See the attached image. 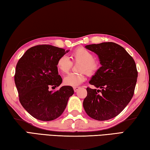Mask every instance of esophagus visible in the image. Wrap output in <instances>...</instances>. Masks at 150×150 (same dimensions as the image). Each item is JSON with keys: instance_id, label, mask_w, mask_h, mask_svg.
<instances>
[{"instance_id": "1", "label": "esophagus", "mask_w": 150, "mask_h": 150, "mask_svg": "<svg viewBox=\"0 0 150 150\" xmlns=\"http://www.w3.org/2000/svg\"><path fill=\"white\" fill-rule=\"evenodd\" d=\"M80 88V87H77V86H76V87H73V89H74V91L75 92H77V91Z\"/></svg>"}]
</instances>
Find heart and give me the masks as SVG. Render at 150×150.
I'll return each mask as SVG.
<instances>
[{
    "label": "heart",
    "mask_w": 150,
    "mask_h": 150,
    "mask_svg": "<svg viewBox=\"0 0 150 150\" xmlns=\"http://www.w3.org/2000/svg\"><path fill=\"white\" fill-rule=\"evenodd\" d=\"M72 56L76 62H81L79 71H85L88 75H93L98 69V63L95 61V56L90 51L84 47H79L73 52ZM57 67L61 72L67 73L72 67V62L67 55H63L57 62ZM86 79L84 71L80 73H70L64 77L66 85L76 87L81 85Z\"/></svg>",
    "instance_id": "obj_1"
}]
</instances>
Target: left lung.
Returning <instances> with one entry per match:
<instances>
[{
	"label": "left lung",
	"instance_id": "8db88e82",
	"mask_svg": "<svg viewBox=\"0 0 150 150\" xmlns=\"http://www.w3.org/2000/svg\"><path fill=\"white\" fill-rule=\"evenodd\" d=\"M98 55L101 67L87 88L83 107L91 118L107 120L118 115L134 95L138 71L136 63L124 47L114 42L85 45Z\"/></svg>",
	"mask_w": 150,
	"mask_h": 150
}]
</instances>
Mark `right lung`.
<instances>
[{
	"label": "right lung",
	"instance_id": "obj_1",
	"mask_svg": "<svg viewBox=\"0 0 150 150\" xmlns=\"http://www.w3.org/2000/svg\"><path fill=\"white\" fill-rule=\"evenodd\" d=\"M69 52L51 45L30 47L17 63L15 85L22 106L33 117L42 121L55 120L62 115L74 93L71 86L50 91L62 83L57 62Z\"/></svg>",
	"mask_w": 150,
	"mask_h": 150
}]
</instances>
